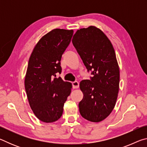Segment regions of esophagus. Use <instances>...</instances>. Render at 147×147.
<instances>
[{
  "mask_svg": "<svg viewBox=\"0 0 147 147\" xmlns=\"http://www.w3.org/2000/svg\"><path fill=\"white\" fill-rule=\"evenodd\" d=\"M79 88V82L77 81L73 82V89H77Z\"/></svg>",
  "mask_w": 147,
  "mask_h": 147,
  "instance_id": "esophagus-1",
  "label": "esophagus"
}]
</instances>
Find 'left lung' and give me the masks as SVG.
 Wrapping results in <instances>:
<instances>
[{"label":"left lung","instance_id":"obj_1","mask_svg":"<svg viewBox=\"0 0 147 147\" xmlns=\"http://www.w3.org/2000/svg\"><path fill=\"white\" fill-rule=\"evenodd\" d=\"M72 42L93 74L80 84L84 94L80 113L86 120L98 123L111 113L118 96L120 73L115 50L105 34L94 26L78 30Z\"/></svg>","mask_w":147,"mask_h":147}]
</instances>
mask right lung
Masks as SVG:
<instances>
[{"mask_svg":"<svg viewBox=\"0 0 147 147\" xmlns=\"http://www.w3.org/2000/svg\"><path fill=\"white\" fill-rule=\"evenodd\" d=\"M73 35V30L54 29L39 39L30 57L24 86L34 115L45 123L61 117L72 84L56 74L61 73L62 54Z\"/></svg>","mask_w":147,"mask_h":147,"instance_id":"add662e5","label":"right lung"}]
</instances>
